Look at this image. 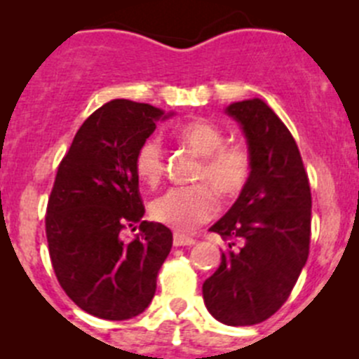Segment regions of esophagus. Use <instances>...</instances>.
<instances>
[{
    "instance_id": "esophagus-1",
    "label": "esophagus",
    "mask_w": 359,
    "mask_h": 359,
    "mask_svg": "<svg viewBox=\"0 0 359 359\" xmlns=\"http://www.w3.org/2000/svg\"><path fill=\"white\" fill-rule=\"evenodd\" d=\"M196 244V240L192 236L182 235V233H174V245L176 248H183V245H194Z\"/></svg>"
}]
</instances>
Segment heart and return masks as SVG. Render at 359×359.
I'll list each match as a JSON object with an SVG mask.
<instances>
[{
  "label": "heart",
  "mask_w": 359,
  "mask_h": 359,
  "mask_svg": "<svg viewBox=\"0 0 359 359\" xmlns=\"http://www.w3.org/2000/svg\"><path fill=\"white\" fill-rule=\"evenodd\" d=\"M180 142L203 156L197 169V180L210 182L192 187H174L151 203V215L156 222L177 229L192 231L215 215L217 197L212 188L224 199H233L244 192L255 170L252 154L242 144H226L224 131L206 119H192L176 128ZM135 174L146 185L154 187L165 170L162 142L149 137L139 146L133 158Z\"/></svg>",
  "instance_id": "1"
}]
</instances>
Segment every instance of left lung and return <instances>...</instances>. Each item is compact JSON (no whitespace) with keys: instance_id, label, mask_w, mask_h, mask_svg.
<instances>
[{"instance_id":"1","label":"left lung","mask_w":359,"mask_h":359,"mask_svg":"<svg viewBox=\"0 0 359 359\" xmlns=\"http://www.w3.org/2000/svg\"><path fill=\"white\" fill-rule=\"evenodd\" d=\"M226 111L248 137L255 170L235 205L210 228L229 244L203 285V299L222 324L252 325L285 304L306 263L311 190L295 139L267 104L256 97Z\"/></svg>"}]
</instances>
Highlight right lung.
I'll list each match as a JSON object with an SVG mask.
<instances>
[{
    "instance_id": "1",
    "label": "right lung",
    "mask_w": 359,
    "mask_h": 359,
    "mask_svg": "<svg viewBox=\"0 0 359 359\" xmlns=\"http://www.w3.org/2000/svg\"><path fill=\"white\" fill-rule=\"evenodd\" d=\"M162 115L128 100L103 104L74 135L53 183L46 210L53 271L76 306L104 320H126L149 306L172 248L169 228L142 220L133 167ZM135 224L140 235L124 241L122 231Z\"/></svg>"
}]
</instances>
